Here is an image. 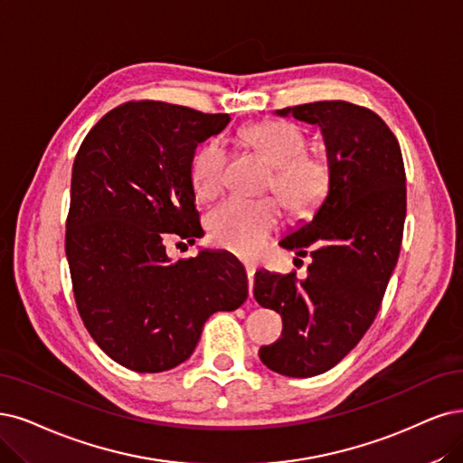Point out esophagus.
<instances>
[{
    "label": "esophagus",
    "instance_id": "34e87169",
    "mask_svg": "<svg viewBox=\"0 0 463 463\" xmlns=\"http://www.w3.org/2000/svg\"><path fill=\"white\" fill-rule=\"evenodd\" d=\"M246 272H248V284H250V298H253V282H255V267L248 265L246 267Z\"/></svg>",
    "mask_w": 463,
    "mask_h": 463
}]
</instances>
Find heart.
<instances>
[{"instance_id": "b5f03b06", "label": "heart", "mask_w": 463, "mask_h": 463, "mask_svg": "<svg viewBox=\"0 0 463 463\" xmlns=\"http://www.w3.org/2000/svg\"><path fill=\"white\" fill-rule=\"evenodd\" d=\"M242 139L272 165L269 188L286 208L303 215L326 198L332 171L324 154L307 152L301 131L286 122H260L242 129ZM227 152L219 141L198 148L191 164V183L200 198H213L225 181ZM280 208L272 198H229L210 213L208 229L213 242L229 251L253 258L277 231Z\"/></svg>"}]
</instances>
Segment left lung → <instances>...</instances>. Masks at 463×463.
<instances>
[{"mask_svg": "<svg viewBox=\"0 0 463 463\" xmlns=\"http://www.w3.org/2000/svg\"><path fill=\"white\" fill-rule=\"evenodd\" d=\"M317 126L332 179L313 219L280 246L305 255L307 277L258 270L253 296L282 317V337L260 351L272 372L311 378L334 368L363 339L397 265L406 217L399 141L383 119L345 100L275 110Z\"/></svg>", "mask_w": 463, "mask_h": 463, "instance_id": "1", "label": "left lung"}]
</instances>
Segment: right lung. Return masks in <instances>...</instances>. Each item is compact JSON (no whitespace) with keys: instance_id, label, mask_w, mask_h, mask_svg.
I'll return each instance as SVG.
<instances>
[{"instance_id":"right-lung-1","label":"right lung","mask_w":463,"mask_h":463,"mask_svg":"<svg viewBox=\"0 0 463 463\" xmlns=\"http://www.w3.org/2000/svg\"><path fill=\"white\" fill-rule=\"evenodd\" d=\"M229 114L143 100L110 110L85 137L72 167L66 258L85 328L135 372L179 366L205 320L248 299L242 263L222 251L171 261L169 238L194 244L191 164Z\"/></svg>"}]
</instances>
